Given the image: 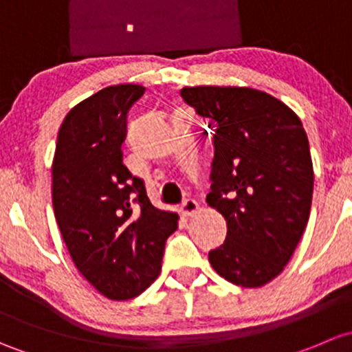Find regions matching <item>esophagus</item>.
Instances as JSON below:
<instances>
[{
	"instance_id": "obj_1",
	"label": "esophagus",
	"mask_w": 352,
	"mask_h": 352,
	"mask_svg": "<svg viewBox=\"0 0 352 352\" xmlns=\"http://www.w3.org/2000/svg\"><path fill=\"white\" fill-rule=\"evenodd\" d=\"M198 201L197 200H186V201H183V205H181V213H183L184 217H191V215H195V213H197V210H198Z\"/></svg>"
}]
</instances>
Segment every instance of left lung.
I'll return each instance as SVG.
<instances>
[{"instance_id":"left-lung-1","label":"left lung","mask_w":352,"mask_h":352,"mask_svg":"<svg viewBox=\"0 0 352 352\" xmlns=\"http://www.w3.org/2000/svg\"><path fill=\"white\" fill-rule=\"evenodd\" d=\"M181 96L208 123L215 157L206 203L227 220L210 251L230 283L259 288L292 259L310 217L314 166L298 115L245 86H186Z\"/></svg>"}]
</instances>
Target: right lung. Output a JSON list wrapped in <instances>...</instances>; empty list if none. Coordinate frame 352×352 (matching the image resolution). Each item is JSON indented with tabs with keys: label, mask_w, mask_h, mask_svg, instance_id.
I'll return each instance as SVG.
<instances>
[{
	"label": "right lung",
	"mask_w": 352,
	"mask_h": 352,
	"mask_svg": "<svg viewBox=\"0 0 352 352\" xmlns=\"http://www.w3.org/2000/svg\"><path fill=\"white\" fill-rule=\"evenodd\" d=\"M140 85H115L71 108L57 133L52 205L72 263L110 300H130L161 273L177 213L155 208L122 162L129 108Z\"/></svg>",
	"instance_id": "obj_1"
}]
</instances>
